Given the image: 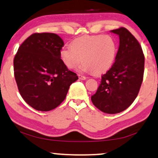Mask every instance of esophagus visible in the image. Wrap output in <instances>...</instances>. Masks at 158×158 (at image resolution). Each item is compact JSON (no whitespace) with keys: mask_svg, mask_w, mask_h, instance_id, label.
<instances>
[{"mask_svg":"<svg viewBox=\"0 0 158 158\" xmlns=\"http://www.w3.org/2000/svg\"><path fill=\"white\" fill-rule=\"evenodd\" d=\"M78 77L80 80H86V77H85V76H83L81 75H78Z\"/></svg>","mask_w":158,"mask_h":158,"instance_id":"1","label":"esophagus"}]
</instances>
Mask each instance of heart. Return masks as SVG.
<instances>
[{
	"mask_svg": "<svg viewBox=\"0 0 158 158\" xmlns=\"http://www.w3.org/2000/svg\"><path fill=\"white\" fill-rule=\"evenodd\" d=\"M116 52L115 41L109 35H84L75 39L72 46L63 47L60 57L69 69L77 67L82 58L81 71L99 75L112 66Z\"/></svg>",
	"mask_w": 158,
	"mask_h": 158,
	"instance_id": "heart-1",
	"label": "heart"
}]
</instances>
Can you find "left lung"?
Listing matches in <instances>:
<instances>
[{"label": "left lung", "mask_w": 158, "mask_h": 158, "mask_svg": "<svg viewBox=\"0 0 158 158\" xmlns=\"http://www.w3.org/2000/svg\"><path fill=\"white\" fill-rule=\"evenodd\" d=\"M111 31L120 38L115 62L101 76V84L91 99L103 112L116 114L127 109L138 96L145 57L141 46L128 29L120 27Z\"/></svg>", "instance_id": "obj_1"}]
</instances>
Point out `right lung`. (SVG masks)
<instances>
[{
	"mask_svg": "<svg viewBox=\"0 0 158 158\" xmlns=\"http://www.w3.org/2000/svg\"><path fill=\"white\" fill-rule=\"evenodd\" d=\"M64 43L54 33H34L23 42L14 58V75L23 99L33 109L48 112L66 98L78 79L60 57Z\"/></svg>",
	"mask_w": 158,
	"mask_h": 158,
	"instance_id": "obj_1",
	"label": "right lung"
}]
</instances>
